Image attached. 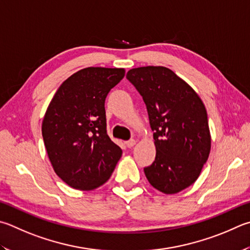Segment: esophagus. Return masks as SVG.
<instances>
[{
    "instance_id": "obj_1",
    "label": "esophagus",
    "mask_w": 250,
    "mask_h": 250,
    "mask_svg": "<svg viewBox=\"0 0 250 250\" xmlns=\"http://www.w3.org/2000/svg\"><path fill=\"white\" fill-rule=\"evenodd\" d=\"M125 145H126V147H132V146H134L135 145V140H133V139H131V140H129V141H126L125 142Z\"/></svg>"
}]
</instances>
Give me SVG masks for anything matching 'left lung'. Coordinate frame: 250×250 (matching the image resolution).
<instances>
[{
	"mask_svg": "<svg viewBox=\"0 0 250 250\" xmlns=\"http://www.w3.org/2000/svg\"><path fill=\"white\" fill-rule=\"evenodd\" d=\"M126 79L142 96L156 157L144 168L154 188L177 193L198 179L210 154L208 113L197 93L164 66L132 69Z\"/></svg>",
	"mask_w": 250,
	"mask_h": 250,
	"instance_id": "obj_1",
	"label": "left lung"
}]
</instances>
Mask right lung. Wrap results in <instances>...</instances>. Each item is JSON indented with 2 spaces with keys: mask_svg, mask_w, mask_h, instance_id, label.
<instances>
[{
  "mask_svg": "<svg viewBox=\"0 0 250 250\" xmlns=\"http://www.w3.org/2000/svg\"><path fill=\"white\" fill-rule=\"evenodd\" d=\"M124 69L86 67L65 80L42 121V138L56 174L70 187L93 190L111 176L122 149L107 134L105 101Z\"/></svg>",
  "mask_w": 250,
  "mask_h": 250,
  "instance_id": "add662e5",
  "label": "right lung"
}]
</instances>
